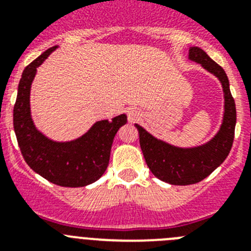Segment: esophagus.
Segmentation results:
<instances>
[{
  "instance_id": "34e87169",
  "label": "esophagus",
  "mask_w": 251,
  "mask_h": 251,
  "mask_svg": "<svg viewBox=\"0 0 251 251\" xmlns=\"http://www.w3.org/2000/svg\"><path fill=\"white\" fill-rule=\"evenodd\" d=\"M137 117H138V114H137L136 110H129V112H128V119H129L130 122L136 121Z\"/></svg>"
}]
</instances>
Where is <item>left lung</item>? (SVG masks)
<instances>
[{"mask_svg":"<svg viewBox=\"0 0 251 251\" xmlns=\"http://www.w3.org/2000/svg\"><path fill=\"white\" fill-rule=\"evenodd\" d=\"M188 59L200 64L203 69L214 74L223 85L225 112L220 130L205 145L179 148L157 139L145 128L136 124L141 150L151 172L161 181L179 186L200 182L225 161L232 147L236 124V108L230 92L229 79L224 69L215 63L202 49L196 46L190 48Z\"/></svg>","mask_w":251,"mask_h":251,"instance_id":"obj_1","label":"left lung"}]
</instances>
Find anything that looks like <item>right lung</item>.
<instances>
[{"instance_id":"1","label":"right lung","mask_w":251,"mask_h":251,"mask_svg":"<svg viewBox=\"0 0 251 251\" xmlns=\"http://www.w3.org/2000/svg\"><path fill=\"white\" fill-rule=\"evenodd\" d=\"M50 48L22 73L13 106V129L22 157L32 170L50 182L64 187H83L100 178L109 163L113 139L127 115L99 121L88 132L70 142H55L36 129L31 118L30 89L37 66L56 49Z\"/></svg>"}]
</instances>
